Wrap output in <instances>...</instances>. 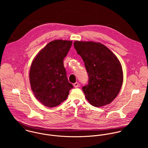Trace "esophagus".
Wrapping results in <instances>:
<instances>
[{"label": "esophagus", "mask_w": 148, "mask_h": 148, "mask_svg": "<svg viewBox=\"0 0 148 148\" xmlns=\"http://www.w3.org/2000/svg\"><path fill=\"white\" fill-rule=\"evenodd\" d=\"M73 85V86H74L75 88H77V87H78V86H79V83H78L77 82H76V83H74Z\"/></svg>", "instance_id": "34e87169"}]
</instances>
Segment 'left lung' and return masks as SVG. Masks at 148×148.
<instances>
[{
    "instance_id": "left-lung-1",
    "label": "left lung",
    "mask_w": 148,
    "mask_h": 148,
    "mask_svg": "<svg viewBox=\"0 0 148 148\" xmlns=\"http://www.w3.org/2000/svg\"><path fill=\"white\" fill-rule=\"evenodd\" d=\"M73 45L88 74V84L82 88L86 99L94 106L110 104L123 84V72L120 61L101 43L76 41Z\"/></svg>"
}]
</instances>
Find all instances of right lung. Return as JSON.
Returning <instances> with one entry per match:
<instances>
[{
	"mask_svg": "<svg viewBox=\"0 0 148 148\" xmlns=\"http://www.w3.org/2000/svg\"><path fill=\"white\" fill-rule=\"evenodd\" d=\"M72 41L55 40L42 48L33 60L29 71V82L35 97L44 106L55 107L68 96L73 85L69 83L64 59Z\"/></svg>",
	"mask_w": 148,
	"mask_h": 148,
	"instance_id": "obj_1",
	"label": "right lung"
}]
</instances>
